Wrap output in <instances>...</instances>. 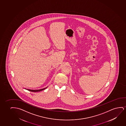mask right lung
<instances>
[{
  "mask_svg": "<svg viewBox=\"0 0 126 126\" xmlns=\"http://www.w3.org/2000/svg\"><path fill=\"white\" fill-rule=\"evenodd\" d=\"M46 89V88H44V89H41V90H29V89H28V91L32 92H37L40 91H42V90H45Z\"/></svg>",
  "mask_w": 126,
  "mask_h": 126,
  "instance_id": "obj_1",
  "label": "right lung"
}]
</instances>
